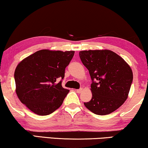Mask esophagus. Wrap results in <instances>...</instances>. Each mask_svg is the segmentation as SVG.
Returning a JSON list of instances; mask_svg holds the SVG:
<instances>
[{
	"label": "esophagus",
	"instance_id": "1",
	"mask_svg": "<svg viewBox=\"0 0 148 148\" xmlns=\"http://www.w3.org/2000/svg\"><path fill=\"white\" fill-rule=\"evenodd\" d=\"M76 92L78 93V94H80V93H82V92L83 91V89L82 88H80L79 89V90H76Z\"/></svg>",
	"mask_w": 148,
	"mask_h": 148
}]
</instances>
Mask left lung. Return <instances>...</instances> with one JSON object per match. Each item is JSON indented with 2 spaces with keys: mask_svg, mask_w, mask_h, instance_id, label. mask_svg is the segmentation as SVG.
I'll return each instance as SVG.
<instances>
[{
  "mask_svg": "<svg viewBox=\"0 0 148 148\" xmlns=\"http://www.w3.org/2000/svg\"><path fill=\"white\" fill-rule=\"evenodd\" d=\"M79 56L92 81V98L84 105L96 114H110L128 98L133 82L130 66L109 50H84Z\"/></svg>",
  "mask_w": 148,
  "mask_h": 148,
  "instance_id": "left-lung-1",
  "label": "left lung"
}]
</instances>
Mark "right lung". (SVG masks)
<instances>
[{
    "instance_id": "1",
    "label": "right lung",
    "mask_w": 148,
    "mask_h": 148,
    "mask_svg": "<svg viewBox=\"0 0 148 148\" xmlns=\"http://www.w3.org/2000/svg\"><path fill=\"white\" fill-rule=\"evenodd\" d=\"M74 51L41 50L18 64L14 77L15 92L21 103L36 114L45 116L61 106L69 90L62 88Z\"/></svg>"
}]
</instances>
